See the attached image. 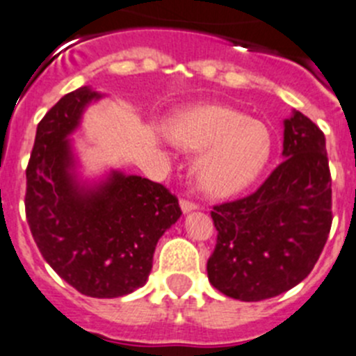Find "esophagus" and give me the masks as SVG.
Here are the masks:
<instances>
[{"label": "esophagus", "instance_id": "34e87169", "mask_svg": "<svg viewBox=\"0 0 356 356\" xmlns=\"http://www.w3.org/2000/svg\"><path fill=\"white\" fill-rule=\"evenodd\" d=\"M196 209H198V205H196V203L189 202V200H181V210L184 213L193 212V210H196Z\"/></svg>", "mask_w": 356, "mask_h": 356}]
</instances>
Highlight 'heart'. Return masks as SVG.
<instances>
[{
	"mask_svg": "<svg viewBox=\"0 0 356 356\" xmlns=\"http://www.w3.org/2000/svg\"><path fill=\"white\" fill-rule=\"evenodd\" d=\"M175 146L200 151L193 165L198 188L210 196L247 189L270 163L273 136L268 125L226 106H193L167 123Z\"/></svg>",
	"mask_w": 356,
	"mask_h": 356,
	"instance_id": "b5f03b06",
	"label": "heart"
}]
</instances>
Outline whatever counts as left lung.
<instances>
[{
    "label": "left lung",
    "instance_id": "8db88e82",
    "mask_svg": "<svg viewBox=\"0 0 356 356\" xmlns=\"http://www.w3.org/2000/svg\"><path fill=\"white\" fill-rule=\"evenodd\" d=\"M284 161L247 198L213 207L217 245L209 282L252 302L301 284L318 261L332 224L325 136L302 113L284 120Z\"/></svg>",
    "mask_w": 356,
    "mask_h": 356
}]
</instances>
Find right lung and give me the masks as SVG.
I'll list each match as a JSON object with an SVG mask.
<instances>
[{
    "label": "right lung",
    "instance_id": "add662e5",
    "mask_svg": "<svg viewBox=\"0 0 356 356\" xmlns=\"http://www.w3.org/2000/svg\"><path fill=\"white\" fill-rule=\"evenodd\" d=\"M104 95L90 86L64 95L36 129L26 177V216L51 270L78 292L113 299L147 282L153 254L177 222V198L158 182L109 170L83 179L74 144L83 113Z\"/></svg>",
    "mask_w": 356,
    "mask_h": 356
}]
</instances>
